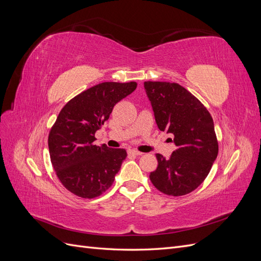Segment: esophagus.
I'll use <instances>...</instances> for the list:
<instances>
[{
  "label": "esophagus",
  "mask_w": 261,
  "mask_h": 261,
  "mask_svg": "<svg viewBox=\"0 0 261 261\" xmlns=\"http://www.w3.org/2000/svg\"><path fill=\"white\" fill-rule=\"evenodd\" d=\"M128 154H130V155H141L143 153H141L140 151H137V150H135V149H129Z\"/></svg>",
  "instance_id": "34e87169"
}]
</instances>
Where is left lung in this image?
I'll list each match as a JSON object with an SVG mask.
<instances>
[{"label": "left lung", "instance_id": "obj_1", "mask_svg": "<svg viewBox=\"0 0 261 261\" xmlns=\"http://www.w3.org/2000/svg\"><path fill=\"white\" fill-rule=\"evenodd\" d=\"M158 127L174 136L176 149L165 159L156 153L150 173L153 186L169 196H184L206 179L219 151L212 116L201 102L176 83L145 82Z\"/></svg>", "mask_w": 261, "mask_h": 261}]
</instances>
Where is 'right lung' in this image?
<instances>
[{
  "mask_svg": "<svg viewBox=\"0 0 261 261\" xmlns=\"http://www.w3.org/2000/svg\"><path fill=\"white\" fill-rule=\"evenodd\" d=\"M136 87V82L101 83L77 94L61 110L48 145L55 174L68 192L91 199L113 184L127 153L125 149L94 145V134L117 102Z\"/></svg>",
  "mask_w": 261,
  "mask_h": 261,
  "instance_id": "obj_1",
  "label": "right lung"
}]
</instances>
